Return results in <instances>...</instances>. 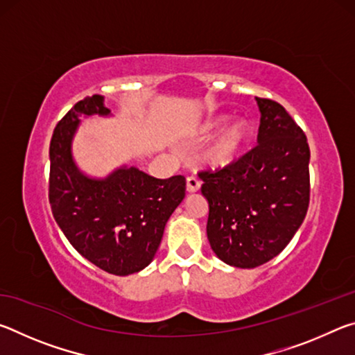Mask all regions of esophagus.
I'll return each mask as SVG.
<instances>
[{"mask_svg": "<svg viewBox=\"0 0 355 355\" xmlns=\"http://www.w3.org/2000/svg\"><path fill=\"white\" fill-rule=\"evenodd\" d=\"M200 186L202 182L196 175H189L186 178V189H188V192H197L200 189Z\"/></svg>", "mask_w": 355, "mask_h": 355, "instance_id": "obj_1", "label": "esophagus"}]
</instances>
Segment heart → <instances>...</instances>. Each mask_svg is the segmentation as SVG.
Here are the masks:
<instances>
[{
    "label": "heart",
    "instance_id": "heart-1",
    "mask_svg": "<svg viewBox=\"0 0 355 355\" xmlns=\"http://www.w3.org/2000/svg\"><path fill=\"white\" fill-rule=\"evenodd\" d=\"M227 122L225 116L214 117L209 120L203 128V136L211 137L213 135L218 133V131L224 127ZM250 137V128L249 125L244 122V120H238V122L228 125L216 137L213 146L208 150V163L216 167H224L235 161L241 156L244 152L245 146H248Z\"/></svg>",
    "mask_w": 355,
    "mask_h": 355
}]
</instances>
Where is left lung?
Returning a JSON list of instances; mask_svg holds the SVG:
<instances>
[{"label": "left lung", "instance_id": "obj_1", "mask_svg": "<svg viewBox=\"0 0 355 355\" xmlns=\"http://www.w3.org/2000/svg\"><path fill=\"white\" fill-rule=\"evenodd\" d=\"M257 98V146L216 171H200L209 213L207 235L222 261L257 268L291 241L310 203V148L280 103Z\"/></svg>", "mask_w": 355, "mask_h": 355}]
</instances>
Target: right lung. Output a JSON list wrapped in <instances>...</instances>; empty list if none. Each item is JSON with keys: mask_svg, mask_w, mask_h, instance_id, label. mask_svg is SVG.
I'll use <instances>...</instances> for the list:
<instances>
[{"mask_svg": "<svg viewBox=\"0 0 355 355\" xmlns=\"http://www.w3.org/2000/svg\"><path fill=\"white\" fill-rule=\"evenodd\" d=\"M101 95L86 97L59 120L50 142L48 199L69 243L103 271L128 275L153 260L171 214L184 199L186 180H159L136 167L106 178L84 175L71 158L80 116H110Z\"/></svg>", "mask_w": 355, "mask_h": 355, "instance_id": "right-lung-1", "label": "right lung"}]
</instances>
